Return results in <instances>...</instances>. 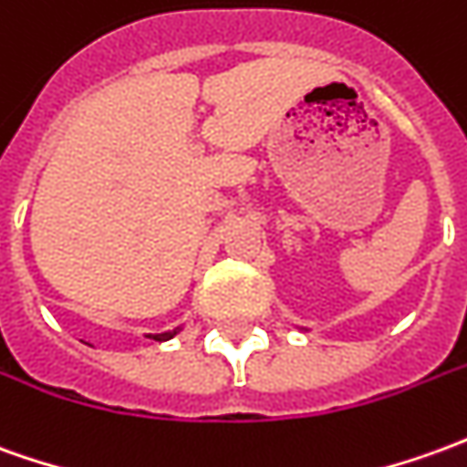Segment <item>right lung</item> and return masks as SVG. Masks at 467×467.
<instances>
[{"label": "right lung", "instance_id": "obj_1", "mask_svg": "<svg viewBox=\"0 0 467 467\" xmlns=\"http://www.w3.org/2000/svg\"><path fill=\"white\" fill-rule=\"evenodd\" d=\"M171 336H177V328H174V331H166V334H154L151 338H154V341H169Z\"/></svg>", "mask_w": 467, "mask_h": 467}]
</instances>
